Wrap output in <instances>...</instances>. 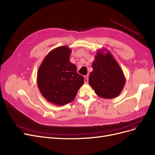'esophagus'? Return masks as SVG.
I'll use <instances>...</instances> for the list:
<instances>
[{
	"label": "esophagus",
	"mask_w": 155,
	"mask_h": 155,
	"mask_svg": "<svg viewBox=\"0 0 155 155\" xmlns=\"http://www.w3.org/2000/svg\"><path fill=\"white\" fill-rule=\"evenodd\" d=\"M84 80H85V82L87 83L88 82V76H84Z\"/></svg>",
	"instance_id": "1"
}]
</instances>
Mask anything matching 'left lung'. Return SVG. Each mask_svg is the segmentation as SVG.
I'll return each instance as SVG.
<instances>
[{
	"label": "left lung",
	"instance_id": "1",
	"mask_svg": "<svg viewBox=\"0 0 155 155\" xmlns=\"http://www.w3.org/2000/svg\"><path fill=\"white\" fill-rule=\"evenodd\" d=\"M105 51H107L104 54ZM89 84L97 95L104 98L118 96L126 84V78L120 66L109 51L99 49L92 63Z\"/></svg>",
	"mask_w": 155,
	"mask_h": 155
}]
</instances>
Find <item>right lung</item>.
<instances>
[{"label": "right lung", "mask_w": 155, "mask_h": 155, "mask_svg": "<svg viewBox=\"0 0 155 155\" xmlns=\"http://www.w3.org/2000/svg\"><path fill=\"white\" fill-rule=\"evenodd\" d=\"M71 49L66 46L54 48L44 58L37 72L40 91L47 101L63 106L73 101L84 78L69 61Z\"/></svg>", "instance_id": "obj_1"}]
</instances>
